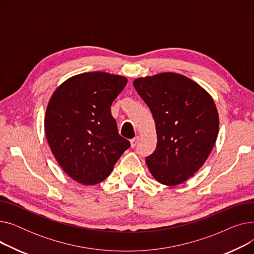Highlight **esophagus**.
Segmentation results:
<instances>
[{"label": "esophagus", "mask_w": 254, "mask_h": 254, "mask_svg": "<svg viewBox=\"0 0 254 254\" xmlns=\"http://www.w3.org/2000/svg\"><path fill=\"white\" fill-rule=\"evenodd\" d=\"M139 141H140V137H139V136H136L134 139H131V140H130V146H131V147L134 148L135 146L138 144Z\"/></svg>", "instance_id": "esophagus-1"}]
</instances>
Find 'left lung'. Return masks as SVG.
I'll return each instance as SVG.
<instances>
[{
  "label": "left lung",
  "mask_w": 254,
  "mask_h": 254,
  "mask_svg": "<svg viewBox=\"0 0 254 254\" xmlns=\"http://www.w3.org/2000/svg\"><path fill=\"white\" fill-rule=\"evenodd\" d=\"M134 86L153 115L157 144L146 164L162 184L193 176L214 146L219 118L214 101L191 79L176 73L138 78Z\"/></svg>",
  "instance_id": "left-lung-1"
}]
</instances>
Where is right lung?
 <instances>
[{"mask_svg":"<svg viewBox=\"0 0 254 254\" xmlns=\"http://www.w3.org/2000/svg\"><path fill=\"white\" fill-rule=\"evenodd\" d=\"M127 82L119 75L82 73L65 80L49 100L44 120L48 144L62 169L79 183L105 180L129 148L110 108Z\"/></svg>","mask_w":254,"mask_h":254,"instance_id":"right-lung-1","label":"right lung"}]
</instances>
